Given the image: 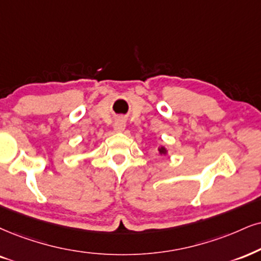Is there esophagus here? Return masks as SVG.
Instances as JSON below:
<instances>
[{
    "label": "esophagus",
    "mask_w": 261,
    "mask_h": 261,
    "mask_svg": "<svg viewBox=\"0 0 261 261\" xmlns=\"http://www.w3.org/2000/svg\"><path fill=\"white\" fill-rule=\"evenodd\" d=\"M124 128H125V121L123 120V118H118V120L115 122L114 129L116 132H122V130H124Z\"/></svg>",
    "instance_id": "obj_1"
}]
</instances>
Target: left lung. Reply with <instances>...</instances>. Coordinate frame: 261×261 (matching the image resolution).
Wrapping results in <instances>:
<instances>
[{
  "mask_svg": "<svg viewBox=\"0 0 261 261\" xmlns=\"http://www.w3.org/2000/svg\"><path fill=\"white\" fill-rule=\"evenodd\" d=\"M159 152H160V155H166V153H167L166 147L165 146H161L160 149H159Z\"/></svg>",
  "mask_w": 261,
  "mask_h": 261,
  "instance_id": "obj_1",
  "label": "left lung"
}]
</instances>
